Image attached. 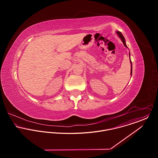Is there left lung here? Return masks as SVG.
Listing matches in <instances>:
<instances>
[{"label":"left lung","mask_w":158,"mask_h":158,"mask_svg":"<svg viewBox=\"0 0 158 158\" xmlns=\"http://www.w3.org/2000/svg\"><path fill=\"white\" fill-rule=\"evenodd\" d=\"M116 33H117V35H118L119 38L121 39V40H122V41L123 42V43L124 45H125L126 47H127V45H126V43H125V38H124V36H123V35L122 34V33H121L120 31H117ZM129 55H130V53H129ZM130 62H131V74L132 75V63H131V60H130Z\"/></svg>","instance_id":"left-lung-1"}]
</instances>
